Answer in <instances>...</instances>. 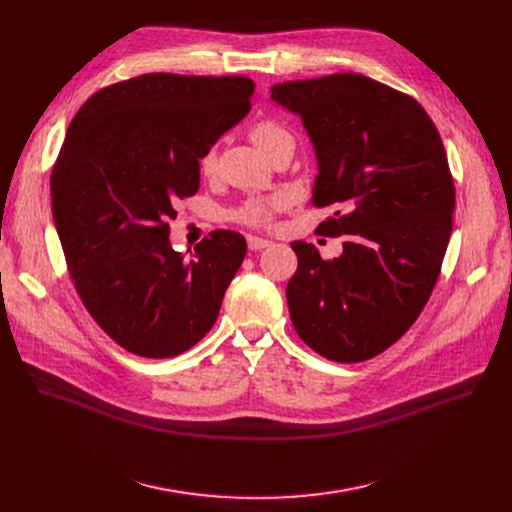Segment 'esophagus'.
<instances>
[{
  "mask_svg": "<svg viewBox=\"0 0 512 512\" xmlns=\"http://www.w3.org/2000/svg\"><path fill=\"white\" fill-rule=\"evenodd\" d=\"M271 241L269 239H262L256 235H248V248L250 250H262V248H269Z\"/></svg>",
  "mask_w": 512,
  "mask_h": 512,
  "instance_id": "esophagus-1",
  "label": "esophagus"
}]
</instances>
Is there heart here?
I'll return each instance as SVG.
<instances>
[{"mask_svg": "<svg viewBox=\"0 0 512 512\" xmlns=\"http://www.w3.org/2000/svg\"><path fill=\"white\" fill-rule=\"evenodd\" d=\"M250 137L254 141L256 148L266 156L273 145H277L279 141L291 137L281 125H277L275 120H260L256 123L250 131ZM200 173L202 175H212L214 168H216V152L214 148H208L200 160ZM283 206V198L279 196H271V198H258V200H248L243 202L237 210H235V221L243 223V225H250V227H264L273 221L275 212Z\"/></svg>", "mask_w": 512, "mask_h": 512, "instance_id": "1", "label": "heart"}]
</instances>
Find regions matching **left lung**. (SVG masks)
I'll list each match as a JSON object with an SVG mask.
<instances>
[{
  "instance_id": "left-lung-1",
  "label": "left lung",
  "mask_w": 512,
  "mask_h": 512,
  "mask_svg": "<svg viewBox=\"0 0 512 512\" xmlns=\"http://www.w3.org/2000/svg\"><path fill=\"white\" fill-rule=\"evenodd\" d=\"M271 100L314 145L312 206L333 208L319 231L346 237L333 260L291 243V323L329 360H369L417 321L440 277L456 206L442 137L415 97L356 72L279 83Z\"/></svg>"
}]
</instances>
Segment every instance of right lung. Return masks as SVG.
I'll list each match as a JSON object with an SVG mask.
<instances>
[{
	"label": "right lung",
	"instance_id": "add662e5",
	"mask_svg": "<svg viewBox=\"0 0 512 512\" xmlns=\"http://www.w3.org/2000/svg\"><path fill=\"white\" fill-rule=\"evenodd\" d=\"M248 77L152 72L79 108L52 170V214L81 302L118 346L179 356L212 329L246 256L218 229L189 256L168 241L175 204L200 187V156L250 112Z\"/></svg>",
	"mask_w": 512,
	"mask_h": 512
}]
</instances>
